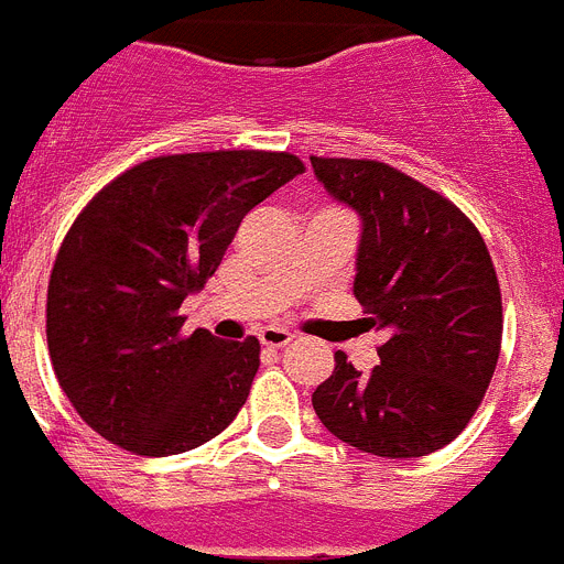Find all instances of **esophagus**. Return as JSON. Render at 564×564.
I'll return each instance as SVG.
<instances>
[{
    "instance_id": "esophagus-1",
    "label": "esophagus",
    "mask_w": 564,
    "mask_h": 564,
    "mask_svg": "<svg viewBox=\"0 0 564 564\" xmlns=\"http://www.w3.org/2000/svg\"><path fill=\"white\" fill-rule=\"evenodd\" d=\"M258 338L267 349H283L286 344H292V338H295V335H292L290 329H281V326H267V329H260Z\"/></svg>"
}]
</instances>
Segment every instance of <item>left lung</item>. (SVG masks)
Instances as JSON below:
<instances>
[{"label":"left lung","instance_id":"obj_1","mask_svg":"<svg viewBox=\"0 0 564 564\" xmlns=\"http://www.w3.org/2000/svg\"><path fill=\"white\" fill-rule=\"evenodd\" d=\"M333 200L361 220L352 295L384 335L381 364L335 370L312 406L340 442L381 458L451 444L485 399L501 347V295L490 252L451 200L376 160L310 158Z\"/></svg>","mask_w":564,"mask_h":564}]
</instances>
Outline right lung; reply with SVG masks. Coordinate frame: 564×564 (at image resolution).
<instances>
[{
	"label": "right lung",
	"mask_w": 564,
	"mask_h": 564,
	"mask_svg": "<svg viewBox=\"0 0 564 564\" xmlns=\"http://www.w3.org/2000/svg\"><path fill=\"white\" fill-rule=\"evenodd\" d=\"M304 172L286 151H200L134 165L85 206L48 283L56 381L83 421L137 456H174L229 427L260 367L258 338L183 335L249 212Z\"/></svg>",
	"instance_id": "1"
}]
</instances>
